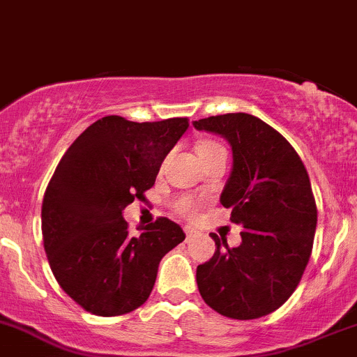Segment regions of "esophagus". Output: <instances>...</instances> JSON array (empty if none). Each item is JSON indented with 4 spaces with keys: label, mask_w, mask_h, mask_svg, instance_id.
<instances>
[{
    "label": "esophagus",
    "mask_w": 357,
    "mask_h": 357,
    "mask_svg": "<svg viewBox=\"0 0 357 357\" xmlns=\"http://www.w3.org/2000/svg\"><path fill=\"white\" fill-rule=\"evenodd\" d=\"M195 233H197V231H195L194 228H185V235H187V240H190V238H192V236L195 235Z\"/></svg>",
    "instance_id": "34e87169"
}]
</instances>
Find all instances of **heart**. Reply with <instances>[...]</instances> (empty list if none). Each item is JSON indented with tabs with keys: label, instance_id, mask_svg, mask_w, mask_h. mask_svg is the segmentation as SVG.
<instances>
[{
	"label": "heart",
	"instance_id": "1",
	"mask_svg": "<svg viewBox=\"0 0 357 357\" xmlns=\"http://www.w3.org/2000/svg\"><path fill=\"white\" fill-rule=\"evenodd\" d=\"M218 151H225V149L218 143H214V141H202L197 146L199 156H209ZM174 209L177 211L178 214H182V216H190L195 209V202L190 197H187V195H182V197H178L177 201L174 202Z\"/></svg>",
	"mask_w": 357,
	"mask_h": 357
}]
</instances>
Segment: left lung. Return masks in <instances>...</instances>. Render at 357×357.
Returning <instances> with one entry per match:
<instances>
[{
	"mask_svg": "<svg viewBox=\"0 0 357 357\" xmlns=\"http://www.w3.org/2000/svg\"><path fill=\"white\" fill-rule=\"evenodd\" d=\"M194 128L231 146L221 204L231 209V223L243 226L235 248L211 235L216 252L197 266L199 293L228 318L269 315L294 293L312 255L317 204L308 172L286 137L250 114L199 119Z\"/></svg>",
	"mask_w": 357,
	"mask_h": 357,
	"instance_id": "left-lung-1",
	"label": "left lung"
}]
</instances>
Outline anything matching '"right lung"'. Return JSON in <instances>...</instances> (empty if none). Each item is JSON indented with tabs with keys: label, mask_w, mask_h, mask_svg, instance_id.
<instances>
[{
	"label": "right lung",
	"mask_w": 357,
	"mask_h": 357,
	"mask_svg": "<svg viewBox=\"0 0 357 357\" xmlns=\"http://www.w3.org/2000/svg\"><path fill=\"white\" fill-rule=\"evenodd\" d=\"M187 128V117H102L56 167L42 201L44 248L56 281L86 312L116 317L139 308L151 294L160 260L185 240L168 218L132 235L122 211L146 199Z\"/></svg>",
	"instance_id": "add662e5"
}]
</instances>
